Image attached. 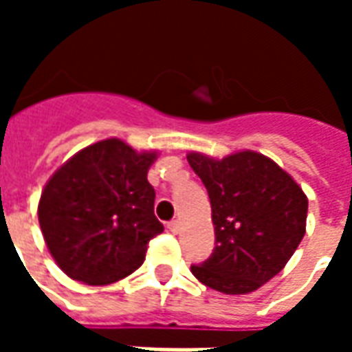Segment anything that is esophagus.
I'll return each instance as SVG.
<instances>
[{
  "label": "esophagus",
  "mask_w": 352,
  "mask_h": 352,
  "mask_svg": "<svg viewBox=\"0 0 352 352\" xmlns=\"http://www.w3.org/2000/svg\"><path fill=\"white\" fill-rule=\"evenodd\" d=\"M168 228H169V232H171V234H177V232H179V221L168 222Z\"/></svg>",
  "instance_id": "34e87169"
}]
</instances>
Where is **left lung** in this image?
I'll return each mask as SVG.
<instances>
[{
	"label": "left lung",
	"instance_id": "1",
	"mask_svg": "<svg viewBox=\"0 0 352 352\" xmlns=\"http://www.w3.org/2000/svg\"><path fill=\"white\" fill-rule=\"evenodd\" d=\"M186 160L211 199L214 249L190 267L206 287L249 294L285 267L305 234L307 198L287 171L264 154L243 151L213 160Z\"/></svg>",
	"mask_w": 352,
	"mask_h": 352
}]
</instances>
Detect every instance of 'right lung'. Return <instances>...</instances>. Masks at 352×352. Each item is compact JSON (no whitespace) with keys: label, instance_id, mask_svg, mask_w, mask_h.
Segmentation results:
<instances>
[{"label":"right lung","instance_id":"right-lung-1","mask_svg":"<svg viewBox=\"0 0 352 352\" xmlns=\"http://www.w3.org/2000/svg\"><path fill=\"white\" fill-rule=\"evenodd\" d=\"M156 153L105 139L65 162L39 199V224L52 258L87 285L124 279L143 264L148 241L164 232L146 181Z\"/></svg>","mask_w":352,"mask_h":352}]
</instances>
